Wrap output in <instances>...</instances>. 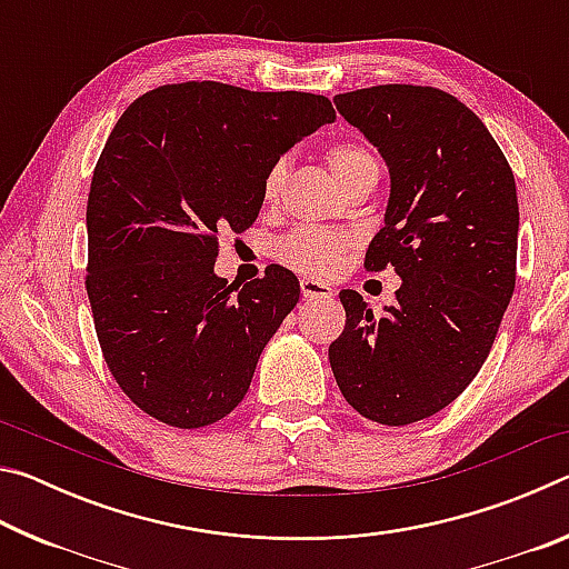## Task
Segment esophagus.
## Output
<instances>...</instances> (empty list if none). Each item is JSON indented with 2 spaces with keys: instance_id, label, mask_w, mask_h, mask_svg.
Instances as JSON below:
<instances>
[{
  "instance_id": "34e87169",
  "label": "esophagus",
  "mask_w": 569,
  "mask_h": 569,
  "mask_svg": "<svg viewBox=\"0 0 569 569\" xmlns=\"http://www.w3.org/2000/svg\"><path fill=\"white\" fill-rule=\"evenodd\" d=\"M301 293L303 298H329L333 296V288L316 278H301Z\"/></svg>"
}]
</instances>
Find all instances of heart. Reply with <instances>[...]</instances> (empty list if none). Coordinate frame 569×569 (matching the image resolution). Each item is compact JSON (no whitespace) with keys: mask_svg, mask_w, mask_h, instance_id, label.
Segmentation results:
<instances>
[{"mask_svg":"<svg viewBox=\"0 0 569 569\" xmlns=\"http://www.w3.org/2000/svg\"><path fill=\"white\" fill-rule=\"evenodd\" d=\"M326 162L333 172V178L339 180V186L346 190L351 182L361 180L371 172H379L377 158L371 156L369 148H363L361 142H336L326 150ZM288 178V160L278 158L271 162V168L266 170L261 196L268 206H273L281 198L283 186ZM351 238L341 233V230H319V228H301L293 230L291 236H286L278 243V258L286 266H291L293 271L311 273V276H329L333 273L343 256L349 253Z\"/></svg>","mask_w":569,"mask_h":569,"instance_id":"obj_1","label":"heart"}]
</instances>
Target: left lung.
I'll return each instance as SVG.
<instances>
[{"label":"left lung","instance_id":"1","mask_svg":"<svg viewBox=\"0 0 569 569\" xmlns=\"http://www.w3.org/2000/svg\"><path fill=\"white\" fill-rule=\"evenodd\" d=\"M333 102L389 166L363 266H391L401 288L381 316L339 293L346 326L329 361L361 417L403 427L449 407L492 349L517 278L515 176L485 122L445 90L377 84Z\"/></svg>","mask_w":569,"mask_h":569}]
</instances>
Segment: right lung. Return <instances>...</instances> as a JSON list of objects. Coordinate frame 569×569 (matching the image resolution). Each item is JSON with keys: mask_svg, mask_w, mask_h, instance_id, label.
<instances>
[{"mask_svg": "<svg viewBox=\"0 0 569 569\" xmlns=\"http://www.w3.org/2000/svg\"><path fill=\"white\" fill-rule=\"evenodd\" d=\"M333 120L323 94L206 80L150 90L114 124L90 186L84 286L104 363L152 419L200 429L243 401L301 286L283 266L228 286L218 233L253 226L271 162Z\"/></svg>", "mask_w": 569, "mask_h": 569, "instance_id": "add662e5", "label": "right lung"}]
</instances>
